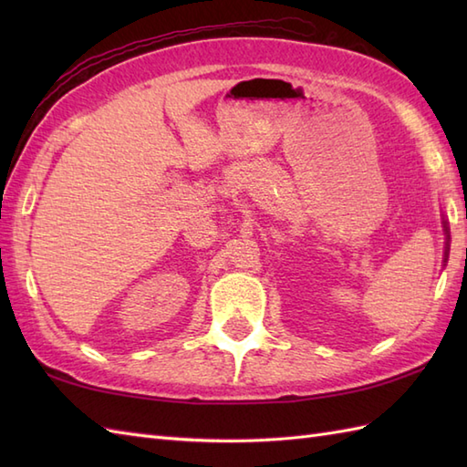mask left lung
I'll list each match as a JSON object with an SVG mask.
<instances>
[{"label":"left lung","mask_w":467,"mask_h":467,"mask_svg":"<svg viewBox=\"0 0 467 467\" xmlns=\"http://www.w3.org/2000/svg\"><path fill=\"white\" fill-rule=\"evenodd\" d=\"M465 216H467V211H465ZM443 234H445V259H443V263H448V256H450V224H448V221H445V216H443Z\"/></svg>","instance_id":"left-lung-1"}]
</instances>
